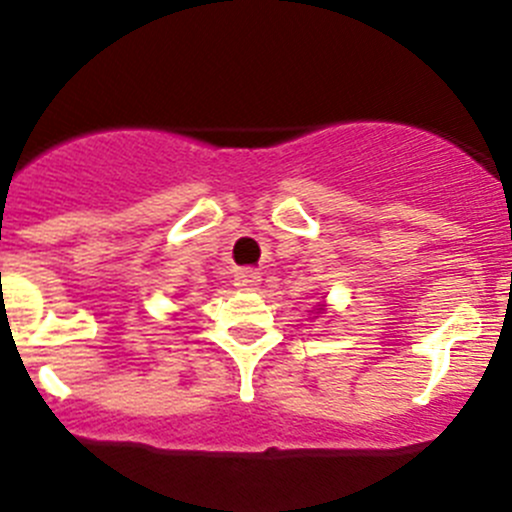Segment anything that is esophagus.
Segmentation results:
<instances>
[{
    "label": "esophagus",
    "mask_w": 512,
    "mask_h": 512,
    "mask_svg": "<svg viewBox=\"0 0 512 512\" xmlns=\"http://www.w3.org/2000/svg\"><path fill=\"white\" fill-rule=\"evenodd\" d=\"M257 285H260V272L240 270L235 275V287L237 289H247V292H250V289H257Z\"/></svg>",
    "instance_id": "obj_1"
}]
</instances>
